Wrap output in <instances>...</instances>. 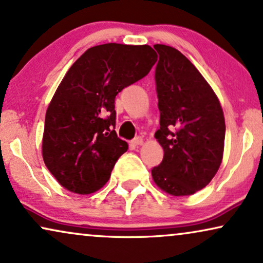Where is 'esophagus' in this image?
<instances>
[{"label": "esophagus", "mask_w": 263, "mask_h": 263, "mask_svg": "<svg viewBox=\"0 0 263 263\" xmlns=\"http://www.w3.org/2000/svg\"><path fill=\"white\" fill-rule=\"evenodd\" d=\"M133 144H134L135 146L144 145V139H142L141 136H138V138H135L134 140H133Z\"/></svg>", "instance_id": "esophagus-1"}]
</instances>
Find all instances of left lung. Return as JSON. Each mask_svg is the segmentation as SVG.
<instances>
[{
  "label": "left lung",
  "mask_w": 263,
  "mask_h": 263,
  "mask_svg": "<svg viewBox=\"0 0 263 263\" xmlns=\"http://www.w3.org/2000/svg\"><path fill=\"white\" fill-rule=\"evenodd\" d=\"M159 54L156 86L161 128L155 138L163 147L152 179L165 193L190 196L209 183L219 170L224 147V116L213 88L181 52L165 44Z\"/></svg>",
  "instance_id": "8db88e82"
}]
</instances>
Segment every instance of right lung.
<instances>
[{"label":"right lung","instance_id":"right-lung-1","mask_svg":"<svg viewBox=\"0 0 263 263\" xmlns=\"http://www.w3.org/2000/svg\"><path fill=\"white\" fill-rule=\"evenodd\" d=\"M157 61L153 48L106 43L87 49L67 71L46 112L44 164L64 189L97 192L128 144L115 130V98Z\"/></svg>","mask_w":263,"mask_h":263}]
</instances>
